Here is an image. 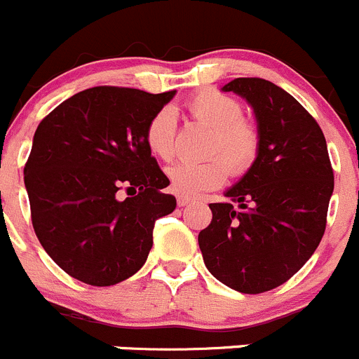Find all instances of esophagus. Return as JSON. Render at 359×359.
Wrapping results in <instances>:
<instances>
[{"instance_id": "34e87169", "label": "esophagus", "mask_w": 359, "mask_h": 359, "mask_svg": "<svg viewBox=\"0 0 359 359\" xmlns=\"http://www.w3.org/2000/svg\"><path fill=\"white\" fill-rule=\"evenodd\" d=\"M190 202H191V198L187 197V195H178V205H181V208L188 205Z\"/></svg>"}]
</instances>
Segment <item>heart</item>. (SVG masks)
<instances>
[{"instance_id":"b5f03b06","label":"heart","mask_w":359,"mask_h":359,"mask_svg":"<svg viewBox=\"0 0 359 359\" xmlns=\"http://www.w3.org/2000/svg\"><path fill=\"white\" fill-rule=\"evenodd\" d=\"M188 111L212 130L208 143L209 157L204 161H180L168 169L172 190L187 197H197L208 190L222 187L229 171L241 176L253 165L258 154L257 127L244 120L243 108L230 95L218 90H201L188 99ZM147 144L155 157L171 161L175 157L176 111L164 106L147 126Z\"/></svg>"}]
</instances>
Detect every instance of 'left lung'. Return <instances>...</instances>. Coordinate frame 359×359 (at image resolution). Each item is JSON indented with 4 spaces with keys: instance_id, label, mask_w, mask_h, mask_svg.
Here are the masks:
<instances>
[{
    "instance_id": "left-lung-1",
    "label": "left lung",
    "mask_w": 359,
    "mask_h": 359,
    "mask_svg": "<svg viewBox=\"0 0 359 359\" xmlns=\"http://www.w3.org/2000/svg\"><path fill=\"white\" fill-rule=\"evenodd\" d=\"M233 92L253 108L258 154L209 204L212 219L198 233L208 271L241 293L278 288L304 267L326 226L333 171L318 122L293 95L262 78H236Z\"/></svg>"
}]
</instances>
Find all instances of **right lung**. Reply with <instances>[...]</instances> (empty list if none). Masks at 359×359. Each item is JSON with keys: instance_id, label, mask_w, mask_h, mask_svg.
Instances as JSON below:
<instances>
[{"instance_id": "1", "label": "right lung", "mask_w": 359, "mask_h": 359, "mask_svg": "<svg viewBox=\"0 0 359 359\" xmlns=\"http://www.w3.org/2000/svg\"><path fill=\"white\" fill-rule=\"evenodd\" d=\"M175 95L87 88L38 126L24 168L31 219L43 250L71 278L111 286L147 262L155 219L171 215L176 198L162 194L169 180L144 134Z\"/></svg>"}]
</instances>
